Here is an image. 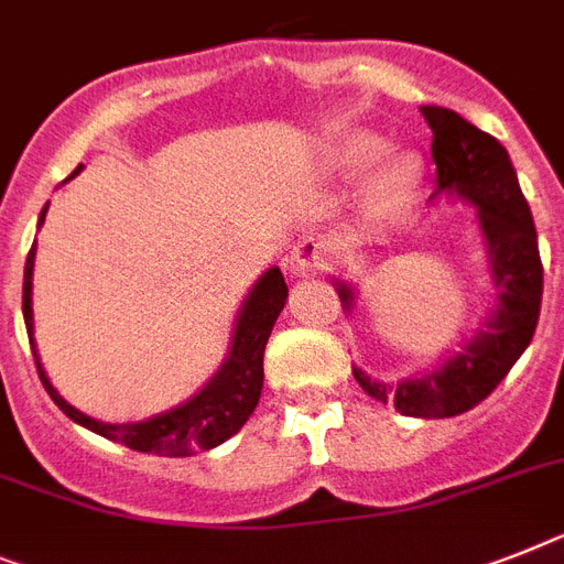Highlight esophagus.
Segmentation results:
<instances>
[{
    "mask_svg": "<svg viewBox=\"0 0 564 564\" xmlns=\"http://www.w3.org/2000/svg\"><path fill=\"white\" fill-rule=\"evenodd\" d=\"M326 254H329V243L321 235H304V238L292 246L290 258H286V272L292 278L318 274L326 263Z\"/></svg>",
    "mask_w": 564,
    "mask_h": 564,
    "instance_id": "1",
    "label": "esophagus"
}]
</instances>
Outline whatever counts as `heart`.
I'll use <instances>...</instances> for the list:
<instances>
[{"label":"heart","instance_id":"obj_1","mask_svg":"<svg viewBox=\"0 0 564 564\" xmlns=\"http://www.w3.org/2000/svg\"><path fill=\"white\" fill-rule=\"evenodd\" d=\"M387 153L384 137L367 129H347L324 140V169L333 177L349 180L373 169L355 192V215L367 226H387L399 220L421 186V163L410 151Z\"/></svg>","mask_w":564,"mask_h":564}]
</instances>
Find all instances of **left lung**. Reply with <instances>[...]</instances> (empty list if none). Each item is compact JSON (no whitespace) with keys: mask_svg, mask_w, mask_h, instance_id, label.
<instances>
[{"mask_svg":"<svg viewBox=\"0 0 564 564\" xmlns=\"http://www.w3.org/2000/svg\"><path fill=\"white\" fill-rule=\"evenodd\" d=\"M421 113L433 131V163L438 169L430 203L451 197L476 209L494 286L490 310L485 326L444 355L433 370L401 378L399 384L370 378L361 367H352V376L367 395L381 404L392 401L401 415L453 419L485 401L531 344L542 306V260L531 206L505 145L451 108L421 106ZM333 286L344 312L352 315L355 283L333 274Z\"/></svg>","mask_w":564,"mask_h":564,"instance_id":"left-lung-1","label":"left lung"}]
</instances>
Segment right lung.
<instances>
[{"label":"right lung","mask_w":564,"mask_h":564,"mask_svg":"<svg viewBox=\"0 0 564 564\" xmlns=\"http://www.w3.org/2000/svg\"><path fill=\"white\" fill-rule=\"evenodd\" d=\"M79 169L83 165H77V172L70 177H77ZM45 212H48V206L42 209L40 226L45 224ZM33 260H36V240H33L31 252H28L25 281H22V315H25L33 361H36V372H40L42 384L54 399V404L70 421H77L79 427L91 430V433L102 435L108 442L126 444L131 451L158 453V456H192L197 451H212L217 444H224L249 421V415L258 406L260 390H263L267 340L272 335V326L281 315L283 304H286V295H290L281 269L269 267L254 281V286L240 304L238 318H235L229 352H226L224 364L217 367L215 376L200 390L194 392L192 399L165 410V413L151 415V419L108 424V421H97L91 415H85L83 410H77V406H70L56 392L48 372L42 367L40 352H36V338H33Z\"/></svg>","instance_id":"obj_1"}]
</instances>
